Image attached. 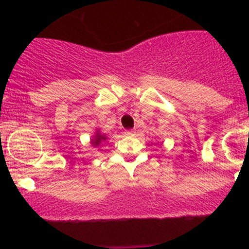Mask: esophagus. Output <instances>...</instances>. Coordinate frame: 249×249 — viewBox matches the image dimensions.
Listing matches in <instances>:
<instances>
[{"label":"esophagus","instance_id":"34e87169","mask_svg":"<svg viewBox=\"0 0 249 249\" xmlns=\"http://www.w3.org/2000/svg\"><path fill=\"white\" fill-rule=\"evenodd\" d=\"M126 134H130V136H133L134 131H133V130H128V131H126Z\"/></svg>","mask_w":249,"mask_h":249}]
</instances>
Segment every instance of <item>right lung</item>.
Instances as JSON below:
<instances>
[{
  "label": "right lung",
  "mask_w": 249,
  "mask_h": 249,
  "mask_svg": "<svg viewBox=\"0 0 249 249\" xmlns=\"http://www.w3.org/2000/svg\"><path fill=\"white\" fill-rule=\"evenodd\" d=\"M105 139H107V137L103 136V134L97 133L95 136V138L92 139V145H95V146H98V145L101 144L103 141H105Z\"/></svg>",
  "instance_id": "1"
}]
</instances>
